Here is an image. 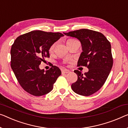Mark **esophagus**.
<instances>
[{"label": "esophagus", "mask_w": 128, "mask_h": 128, "mask_svg": "<svg viewBox=\"0 0 128 128\" xmlns=\"http://www.w3.org/2000/svg\"><path fill=\"white\" fill-rule=\"evenodd\" d=\"M62 74H68L70 72V70H68L64 69V70H62Z\"/></svg>", "instance_id": "34e87169"}]
</instances>
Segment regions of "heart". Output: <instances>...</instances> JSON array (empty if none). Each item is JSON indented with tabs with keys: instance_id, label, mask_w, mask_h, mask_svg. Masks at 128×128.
Masks as SVG:
<instances>
[{
	"instance_id": "b5f03b06",
	"label": "heart",
	"mask_w": 128,
	"mask_h": 128,
	"mask_svg": "<svg viewBox=\"0 0 128 128\" xmlns=\"http://www.w3.org/2000/svg\"><path fill=\"white\" fill-rule=\"evenodd\" d=\"M74 40H74V39H69L67 41V42H66V43H67L68 42L70 41H74ZM56 43H54V44H52V45L50 46V47L49 48V52H50V53L53 52V51L54 50V49L55 48V46H56Z\"/></svg>"
}]
</instances>
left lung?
<instances>
[{
	"mask_svg": "<svg viewBox=\"0 0 128 128\" xmlns=\"http://www.w3.org/2000/svg\"><path fill=\"white\" fill-rule=\"evenodd\" d=\"M80 41L82 51L78 66H87L88 71L82 74L75 70L78 80L71 88L76 94L89 96L98 91L105 83L113 64L111 44L104 34L89 29L64 33Z\"/></svg>",
	"mask_w": 128,
	"mask_h": 128,
	"instance_id": "1",
	"label": "left lung"
}]
</instances>
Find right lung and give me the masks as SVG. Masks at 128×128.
<instances>
[{"label": "right lung", "instance_id": "add662e5", "mask_svg": "<svg viewBox=\"0 0 128 128\" xmlns=\"http://www.w3.org/2000/svg\"><path fill=\"white\" fill-rule=\"evenodd\" d=\"M64 36L60 33L34 30L22 34L15 40L11 49V66L22 88L34 96H42L52 90L62 74L53 66L45 71L40 64L49 58V49Z\"/></svg>", "mask_w": 128, "mask_h": 128}]
</instances>
